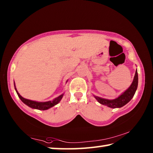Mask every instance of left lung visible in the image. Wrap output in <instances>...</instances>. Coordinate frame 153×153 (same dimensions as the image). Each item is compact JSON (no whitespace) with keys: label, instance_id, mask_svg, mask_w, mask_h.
<instances>
[{"label":"left lung","instance_id":"left-lung-1","mask_svg":"<svg viewBox=\"0 0 153 153\" xmlns=\"http://www.w3.org/2000/svg\"><path fill=\"white\" fill-rule=\"evenodd\" d=\"M138 71H137L136 69L133 82L130 85V86L121 95L119 96L117 98H115V99H107V98H103L94 95V97L97 99V101L101 105H105L107 107L113 108H121L123 107L124 105H126L127 103H128L131 100V98L134 97L137 90V88H138Z\"/></svg>","mask_w":153,"mask_h":153}]
</instances>
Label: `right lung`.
Instances as JSON below:
<instances>
[{"label": "right lung", "mask_w": 153, "mask_h": 153, "mask_svg": "<svg viewBox=\"0 0 153 153\" xmlns=\"http://www.w3.org/2000/svg\"><path fill=\"white\" fill-rule=\"evenodd\" d=\"M14 86H15V91H16L18 97H19L21 100H22L24 104L27 105L28 107H30V108H35V109H38V110L45 111L54 107V106L57 105L58 103L61 101V100L62 99V98H63L64 95V94H62L60 96H59L58 97L54 98L53 100H49V101H46V102H38V101H35V100L26 99V98L22 97L17 90L16 86H15V82H14Z\"/></svg>", "instance_id": "right-lung-1"}]
</instances>
